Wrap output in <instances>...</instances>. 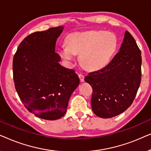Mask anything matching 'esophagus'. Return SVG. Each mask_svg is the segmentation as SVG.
Instances as JSON below:
<instances>
[{
	"label": "esophagus",
	"instance_id": "34e87169",
	"mask_svg": "<svg viewBox=\"0 0 151 151\" xmlns=\"http://www.w3.org/2000/svg\"><path fill=\"white\" fill-rule=\"evenodd\" d=\"M78 76H79L80 82H82L84 81V76L82 75V74H79V75H78Z\"/></svg>",
	"mask_w": 151,
	"mask_h": 151
}]
</instances>
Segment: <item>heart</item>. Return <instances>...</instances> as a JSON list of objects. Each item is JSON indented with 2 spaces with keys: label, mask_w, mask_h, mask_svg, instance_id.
Listing matches in <instances>:
<instances>
[{
  "label": "heart",
  "mask_w": 151,
  "mask_h": 151,
  "mask_svg": "<svg viewBox=\"0 0 151 151\" xmlns=\"http://www.w3.org/2000/svg\"><path fill=\"white\" fill-rule=\"evenodd\" d=\"M117 47V40L113 33L104 31H88L70 34L67 45L59 51L60 56L73 61L80 54L82 65L88 70H98L108 65Z\"/></svg>",
  "instance_id": "heart-1"
}]
</instances>
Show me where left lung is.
Listing matches in <instances>:
<instances>
[{"mask_svg":"<svg viewBox=\"0 0 151 151\" xmlns=\"http://www.w3.org/2000/svg\"><path fill=\"white\" fill-rule=\"evenodd\" d=\"M141 65L140 49L132 35L126 31L119 51L112 60L84 78L92 86L91 103L97 116L111 118L131 106L141 83Z\"/></svg>","mask_w":151,"mask_h":151,"instance_id":"8db88e82","label":"left lung"}]
</instances>
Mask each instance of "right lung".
<instances>
[{
    "label": "right lung",
    "instance_id": "add662e5",
    "mask_svg": "<svg viewBox=\"0 0 151 151\" xmlns=\"http://www.w3.org/2000/svg\"><path fill=\"white\" fill-rule=\"evenodd\" d=\"M63 27L29 35L20 42L13 59L14 85L26 109L44 119H60L80 79L74 70L59 64L55 42Z\"/></svg>",
    "mask_w": 151,
    "mask_h": 151
}]
</instances>
